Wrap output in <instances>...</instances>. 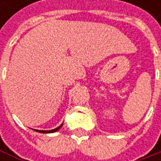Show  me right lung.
<instances>
[{
	"label": "right lung",
	"instance_id": "1",
	"mask_svg": "<svg viewBox=\"0 0 161 161\" xmlns=\"http://www.w3.org/2000/svg\"><path fill=\"white\" fill-rule=\"evenodd\" d=\"M62 125H63V124H61L59 127L56 128L55 130H36V131H38V132H41V133H52V132H55V131L58 130L61 128V126H62Z\"/></svg>",
	"mask_w": 161,
	"mask_h": 161
}]
</instances>
